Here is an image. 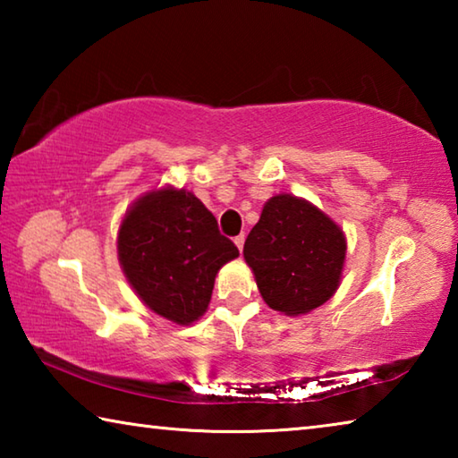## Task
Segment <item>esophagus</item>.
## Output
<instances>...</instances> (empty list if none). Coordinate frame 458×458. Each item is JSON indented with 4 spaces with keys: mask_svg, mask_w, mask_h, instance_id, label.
<instances>
[{
    "mask_svg": "<svg viewBox=\"0 0 458 458\" xmlns=\"http://www.w3.org/2000/svg\"><path fill=\"white\" fill-rule=\"evenodd\" d=\"M234 244L238 246V250L242 252V248H244V234H238V236L234 238Z\"/></svg>",
    "mask_w": 458,
    "mask_h": 458,
    "instance_id": "34e87169",
    "label": "esophagus"
}]
</instances>
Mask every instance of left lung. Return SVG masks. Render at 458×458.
Returning <instances> with one entry per match:
<instances>
[{"label":"left lung","instance_id":"left-lung-1","mask_svg":"<svg viewBox=\"0 0 458 458\" xmlns=\"http://www.w3.org/2000/svg\"><path fill=\"white\" fill-rule=\"evenodd\" d=\"M345 234L303 198L278 193L262 208L244 242L265 303L284 315H305L333 297L345 262Z\"/></svg>","mask_w":458,"mask_h":458}]
</instances>
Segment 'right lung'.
Returning <instances> with one entry per match:
<instances>
[{"label": "right lung", "mask_w": 458, "mask_h": 458, "mask_svg": "<svg viewBox=\"0 0 458 458\" xmlns=\"http://www.w3.org/2000/svg\"><path fill=\"white\" fill-rule=\"evenodd\" d=\"M117 252L137 297L177 325H191L206 313L216 275L238 257L212 212L191 191L169 185L129 208Z\"/></svg>", "instance_id": "obj_1"}]
</instances>
